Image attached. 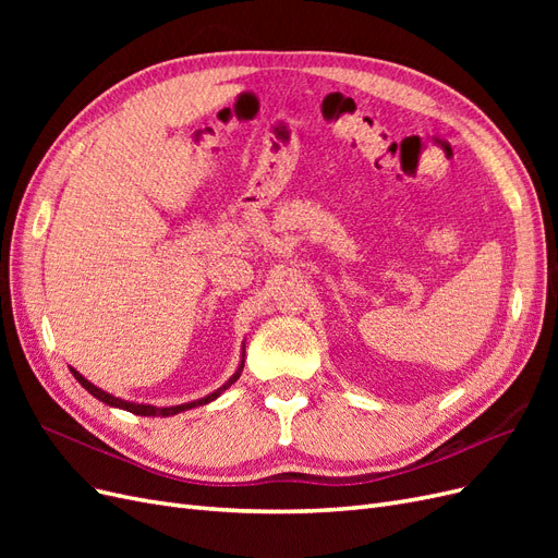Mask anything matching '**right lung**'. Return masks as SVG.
Wrapping results in <instances>:
<instances>
[{"label": "right lung", "instance_id": "right-lung-1", "mask_svg": "<svg viewBox=\"0 0 558 558\" xmlns=\"http://www.w3.org/2000/svg\"><path fill=\"white\" fill-rule=\"evenodd\" d=\"M242 367H244V361H242V365H240V369H238V375H232V377H230L221 388H218V391H214L211 396H207V398H199V400H193V402H185V404H177V408H154V404H137V402H128V400H121V398H113L111 393H105L102 388H97V386H95V384H90L86 377L78 375L76 369H72V373H74L76 381H78L83 388H86V391H88L90 396H95L97 400H102V402L111 404V408H121V410H128V412H132V414H140V416H172V414L185 412V410H191V408H197V404H207V402H211L214 398L221 396L232 381H238V379H240V375H242Z\"/></svg>", "mask_w": 558, "mask_h": 558}]
</instances>
